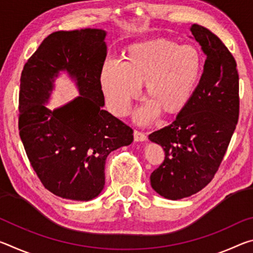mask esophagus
Here are the masks:
<instances>
[{
	"label": "esophagus",
	"mask_w": 253,
	"mask_h": 253,
	"mask_svg": "<svg viewBox=\"0 0 253 253\" xmlns=\"http://www.w3.org/2000/svg\"><path fill=\"white\" fill-rule=\"evenodd\" d=\"M147 139V136L142 131L134 130V140L135 142H145Z\"/></svg>",
	"instance_id": "obj_1"
}]
</instances>
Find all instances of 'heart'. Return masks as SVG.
<instances>
[{"mask_svg": "<svg viewBox=\"0 0 253 253\" xmlns=\"http://www.w3.org/2000/svg\"><path fill=\"white\" fill-rule=\"evenodd\" d=\"M203 70L204 58L194 45L149 39L128 45L125 61L106 59L99 80L107 106L116 116L128 113L145 81L149 99L137 109L135 118L147 124L161 109L168 114L183 109L194 96Z\"/></svg>", "mask_w": 253, "mask_h": 253, "instance_id": "heart-1", "label": "heart"}]
</instances>
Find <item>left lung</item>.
<instances>
[{"mask_svg":"<svg viewBox=\"0 0 253 253\" xmlns=\"http://www.w3.org/2000/svg\"><path fill=\"white\" fill-rule=\"evenodd\" d=\"M190 30L207 57L199 87L173 124L148 136L165 152L163 164L151 174V185L174 201L198 193L212 181L239 118L233 55L209 29L193 24Z\"/></svg>","mask_w":253,"mask_h":253,"instance_id":"obj_1","label":"left lung"}]
</instances>
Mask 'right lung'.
<instances>
[{
	"label": "right lung",
	"instance_id": "right-lung-1",
	"mask_svg": "<svg viewBox=\"0 0 253 253\" xmlns=\"http://www.w3.org/2000/svg\"><path fill=\"white\" fill-rule=\"evenodd\" d=\"M107 32L81 29L51 33L21 75L20 137L46 190L62 199L90 201L105 185L106 158L134 140L132 129L102 109L99 75ZM65 72L80 96L53 111L46 104L54 81Z\"/></svg>",
	"mask_w": 253,
	"mask_h": 253
}]
</instances>
